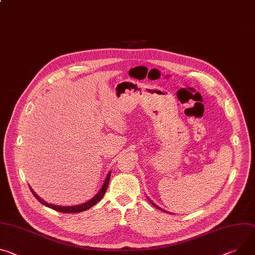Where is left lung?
Returning <instances> with one entry per match:
<instances>
[{
	"label": "left lung",
	"instance_id": "8db88e82",
	"mask_svg": "<svg viewBox=\"0 0 255 255\" xmlns=\"http://www.w3.org/2000/svg\"><path fill=\"white\" fill-rule=\"evenodd\" d=\"M148 200H149V201H150V202H151V204H152V205H153V206H155V207H156V208H157V210H160V211H163V212H166V211H164V210H161V208H160V207H159V206H157V205H156V204H155V203H154V202H152V201H151V200H150V199H149V198H148Z\"/></svg>",
	"mask_w": 255,
	"mask_h": 255
}]
</instances>
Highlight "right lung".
Wrapping results in <instances>:
<instances>
[{
	"label": "right lung",
	"instance_id": "1",
	"mask_svg": "<svg viewBox=\"0 0 255 255\" xmlns=\"http://www.w3.org/2000/svg\"><path fill=\"white\" fill-rule=\"evenodd\" d=\"M110 178H111V172L108 174L106 180H105V183L103 185V187L101 188V190L98 192V194L94 197L91 198L90 200H88L87 202L85 203H82V204H78V205H73V206H61V205H54V204H51V203H48L43 201L31 188H30V191L32 192L33 196L43 205L48 206L50 208H53V210L57 211V212H60V213H65V214H75V213H80V212H83V211H86L88 210V208L92 207L95 204H97L105 195L107 189H108V186H109V181H110Z\"/></svg>",
	"mask_w": 255,
	"mask_h": 255
}]
</instances>
